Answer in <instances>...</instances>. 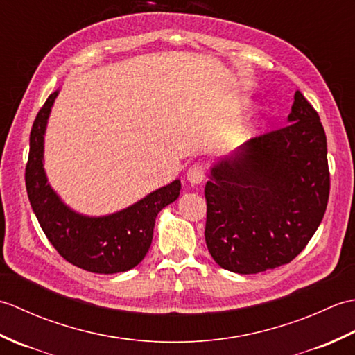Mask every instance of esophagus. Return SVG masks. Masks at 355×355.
Masks as SVG:
<instances>
[{"label": "esophagus", "instance_id": "1", "mask_svg": "<svg viewBox=\"0 0 355 355\" xmlns=\"http://www.w3.org/2000/svg\"><path fill=\"white\" fill-rule=\"evenodd\" d=\"M206 177V168L200 163L192 164L189 171H187V180L191 184H200Z\"/></svg>", "mask_w": 355, "mask_h": 355}]
</instances>
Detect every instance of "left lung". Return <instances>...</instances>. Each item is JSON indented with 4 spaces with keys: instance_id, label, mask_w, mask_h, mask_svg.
Listing matches in <instances>:
<instances>
[{
    "instance_id": "1",
    "label": "left lung",
    "mask_w": 355,
    "mask_h": 355,
    "mask_svg": "<svg viewBox=\"0 0 355 355\" xmlns=\"http://www.w3.org/2000/svg\"><path fill=\"white\" fill-rule=\"evenodd\" d=\"M288 122L252 139L210 171L205 236L224 270L254 275L285 266L310 243L325 215L327 135L300 92Z\"/></svg>"
}]
</instances>
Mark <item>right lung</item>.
I'll use <instances>...</instances> for the list:
<instances>
[{
	"mask_svg": "<svg viewBox=\"0 0 355 355\" xmlns=\"http://www.w3.org/2000/svg\"><path fill=\"white\" fill-rule=\"evenodd\" d=\"M56 96L58 92L49 96L30 131L26 166L30 205L45 236L65 261L101 275L131 270L146 256L157 214L178 198L182 183L175 180L135 205L107 216H84L67 207L47 183L42 164L45 126Z\"/></svg>",
	"mask_w": 355,
	"mask_h": 355,
	"instance_id": "right-lung-1",
	"label": "right lung"
}]
</instances>
